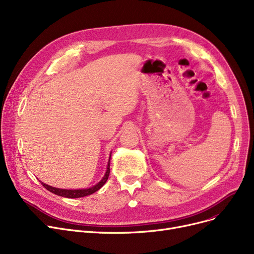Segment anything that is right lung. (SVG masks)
Wrapping results in <instances>:
<instances>
[{
	"mask_svg": "<svg viewBox=\"0 0 254 254\" xmlns=\"http://www.w3.org/2000/svg\"><path fill=\"white\" fill-rule=\"evenodd\" d=\"M111 157V156H110ZM109 174H110V160H109V163H108V167H107V171H106V174L103 178V180L96 184L95 186L91 187V188L89 189H80V190H65V189H58V188H54V187L52 186H49V185H46L41 183V185L45 187V188L47 190H49L50 192L56 194V195H59V196H62V197H66V198H79V197H84V196H88V195H91L93 194L94 192H96L97 190H100L102 187L106 184V182L108 181V178H109Z\"/></svg>",
	"mask_w": 254,
	"mask_h": 254,
	"instance_id": "add662e5",
	"label": "right lung"
}]
</instances>
